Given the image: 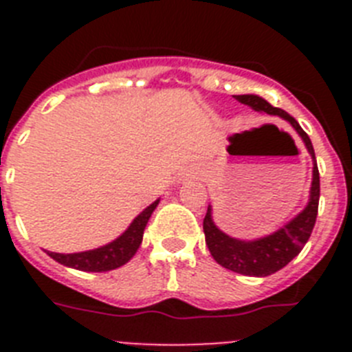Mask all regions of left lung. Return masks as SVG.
I'll list each match as a JSON object with an SVG mask.
<instances>
[{
    "label": "left lung",
    "instance_id": "1",
    "mask_svg": "<svg viewBox=\"0 0 352 352\" xmlns=\"http://www.w3.org/2000/svg\"><path fill=\"white\" fill-rule=\"evenodd\" d=\"M234 98L241 104L248 105L257 113H266L270 116H280L285 120L292 129L296 130L301 141L305 142V148L310 153L314 162L312 167V186H310L309 203L292 220H289L285 226L276 229L275 232L257 239H238L226 234L214 226L211 206H208L206 217H204L203 229L206 236V245L210 248L211 256L220 266L239 273V275L248 276H268L272 273L278 272L291 263L294 257L301 252L305 243L309 241L312 229L316 226L317 208H319V169L316 164V153L310 138L300 126L291 114L278 107H273L270 102H266L259 95H234Z\"/></svg>",
    "mask_w": 352,
    "mask_h": 352
}]
</instances>
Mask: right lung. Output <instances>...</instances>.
<instances>
[{
  "instance_id": "right-lung-1",
  "label": "right lung",
  "mask_w": 352,
  "mask_h": 352,
  "mask_svg": "<svg viewBox=\"0 0 352 352\" xmlns=\"http://www.w3.org/2000/svg\"><path fill=\"white\" fill-rule=\"evenodd\" d=\"M158 203H160V199H157L146 210H142L132 220V223H130L129 229L123 234L118 236L114 241L104 245V247L93 248V250L86 252H76V254H58V252L47 250L45 252H47L49 257H52L56 263L68 266V268L80 270V272L100 273L120 268V266L129 263L135 256L138 248L141 247L146 223H148L149 217L155 211V208L158 206Z\"/></svg>"
}]
</instances>
